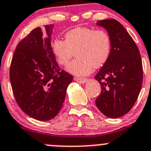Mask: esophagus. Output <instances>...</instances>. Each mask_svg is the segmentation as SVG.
I'll return each mask as SVG.
<instances>
[{"mask_svg": "<svg viewBox=\"0 0 151 151\" xmlns=\"http://www.w3.org/2000/svg\"><path fill=\"white\" fill-rule=\"evenodd\" d=\"M74 80L79 83H85L88 80L86 78H81V77H74Z\"/></svg>", "mask_w": 151, "mask_h": 151, "instance_id": "1", "label": "esophagus"}]
</instances>
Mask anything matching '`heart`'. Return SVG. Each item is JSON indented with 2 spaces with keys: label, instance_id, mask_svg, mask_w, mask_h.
<instances>
[{
  "label": "heart",
  "instance_id": "b5f03b06",
  "mask_svg": "<svg viewBox=\"0 0 151 151\" xmlns=\"http://www.w3.org/2000/svg\"><path fill=\"white\" fill-rule=\"evenodd\" d=\"M65 39H56L52 51L59 64L67 65L76 52L77 58L66 68V71L77 77L88 75L95 68L104 65L112 51V41L104 29L79 27L68 31Z\"/></svg>",
  "mask_w": 151,
  "mask_h": 151
}]
</instances>
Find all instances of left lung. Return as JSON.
<instances>
[{"instance_id": "left-lung-1", "label": "left lung", "mask_w": 151, "mask_h": 151, "mask_svg": "<svg viewBox=\"0 0 151 151\" xmlns=\"http://www.w3.org/2000/svg\"><path fill=\"white\" fill-rule=\"evenodd\" d=\"M97 25L109 33L112 51L95 77L101 87L95 104L104 115L117 118L127 113L139 97L143 79L142 59L137 45L120 22L105 19Z\"/></svg>"}]
</instances>
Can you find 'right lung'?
Masks as SVG:
<instances>
[{"instance_id": "1", "label": "right lung", "mask_w": 151, "mask_h": 151, "mask_svg": "<svg viewBox=\"0 0 151 151\" xmlns=\"http://www.w3.org/2000/svg\"><path fill=\"white\" fill-rule=\"evenodd\" d=\"M53 24L37 27L17 45L9 70L14 96L31 118L48 121L58 115L73 76L60 68L51 48Z\"/></svg>"}]
</instances>
